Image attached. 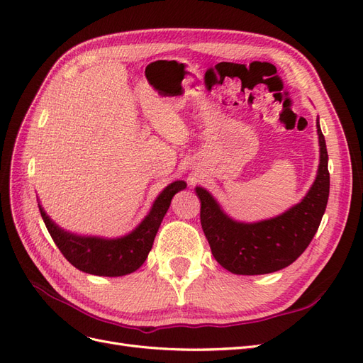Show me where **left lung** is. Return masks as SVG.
I'll list each match as a JSON object with an SVG mask.
<instances>
[{
  "label": "left lung",
  "mask_w": 363,
  "mask_h": 363,
  "mask_svg": "<svg viewBox=\"0 0 363 363\" xmlns=\"http://www.w3.org/2000/svg\"><path fill=\"white\" fill-rule=\"evenodd\" d=\"M320 140V167L304 199L284 213L259 223H238L204 188H195L201 201L203 232L219 265L239 276H259L289 267L309 247L330 191L325 139L316 123Z\"/></svg>",
  "instance_id": "8db88e82"
}]
</instances>
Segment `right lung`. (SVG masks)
I'll list each match as a JSON object with an SVG mask.
<instances>
[{
    "label": "right lung",
    "mask_w": 363,
    "mask_h": 363,
    "mask_svg": "<svg viewBox=\"0 0 363 363\" xmlns=\"http://www.w3.org/2000/svg\"><path fill=\"white\" fill-rule=\"evenodd\" d=\"M186 188L183 180H177L164 188L152 204L150 213L144 218L133 232L115 239L98 236H79L65 232L45 213L39 204L43 223L54 244L62 255L77 269L92 274V276L119 277L135 272L145 262L155 242L157 230L164 213L168 212L172 196Z\"/></svg>",
    "instance_id": "add662e5"
}]
</instances>
